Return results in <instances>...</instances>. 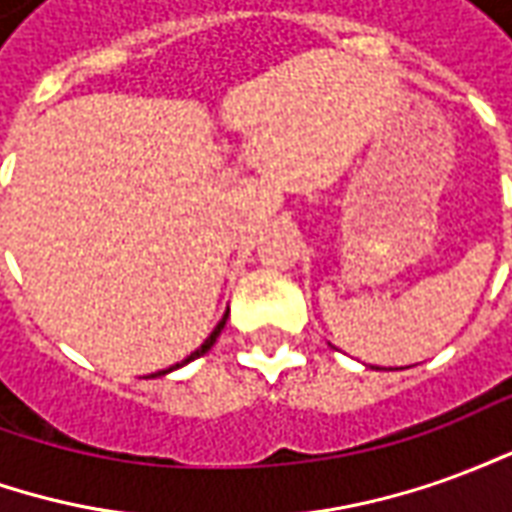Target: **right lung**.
<instances>
[{
	"label": "right lung",
	"mask_w": 512,
	"mask_h": 512,
	"mask_svg": "<svg viewBox=\"0 0 512 512\" xmlns=\"http://www.w3.org/2000/svg\"><path fill=\"white\" fill-rule=\"evenodd\" d=\"M227 312H230V310H227ZM227 312H224V318H222V321L216 323V329H213V332H211V337H208V340H205V343H202L200 348H197V351H194V354L186 356V359H183V362H180V365H172V367H167V370H161V373H158V376H167V373H172V370H178V367L189 365L191 359H197V356L208 354V351H211V348H213V343H216V337H219V334H222L224 323H227Z\"/></svg>",
	"instance_id": "add662e5"
}]
</instances>
